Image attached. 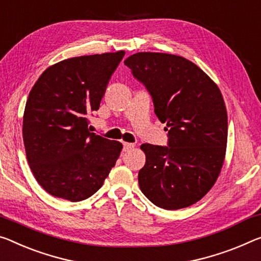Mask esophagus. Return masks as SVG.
<instances>
[{
	"instance_id": "34e87169",
	"label": "esophagus",
	"mask_w": 261,
	"mask_h": 261,
	"mask_svg": "<svg viewBox=\"0 0 261 261\" xmlns=\"http://www.w3.org/2000/svg\"><path fill=\"white\" fill-rule=\"evenodd\" d=\"M135 147L134 143H129V142H123V151H129L133 149Z\"/></svg>"
}]
</instances>
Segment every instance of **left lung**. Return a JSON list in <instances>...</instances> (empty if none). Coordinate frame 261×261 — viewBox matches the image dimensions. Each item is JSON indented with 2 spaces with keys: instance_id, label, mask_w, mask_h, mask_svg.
Returning a JSON list of instances; mask_svg holds the SVG:
<instances>
[{
  "instance_id": "8db88e82",
  "label": "left lung",
  "mask_w": 261,
  "mask_h": 261,
  "mask_svg": "<svg viewBox=\"0 0 261 261\" xmlns=\"http://www.w3.org/2000/svg\"><path fill=\"white\" fill-rule=\"evenodd\" d=\"M167 123L168 146L143 143L139 186L156 206L177 210L202 199L217 181L227 142V113L214 80L188 59L138 52L125 61Z\"/></svg>"
}]
</instances>
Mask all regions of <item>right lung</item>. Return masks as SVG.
Wrapping results in <instances>:
<instances>
[{"instance_id":"add662e5","label":"right lung","mask_w":261,"mask_h":261,"mask_svg":"<svg viewBox=\"0 0 261 261\" xmlns=\"http://www.w3.org/2000/svg\"><path fill=\"white\" fill-rule=\"evenodd\" d=\"M125 51L65 59L43 72L27 100L23 141L35 178L55 197L79 202L103 184L122 149L90 132Z\"/></svg>"}]
</instances>
